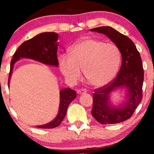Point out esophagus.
<instances>
[{"label":"esophagus","instance_id":"esophagus-1","mask_svg":"<svg viewBox=\"0 0 154 154\" xmlns=\"http://www.w3.org/2000/svg\"><path fill=\"white\" fill-rule=\"evenodd\" d=\"M87 92V90L86 89H80L79 90H77V93L79 94H83L84 93H85V92Z\"/></svg>","mask_w":154,"mask_h":154}]
</instances>
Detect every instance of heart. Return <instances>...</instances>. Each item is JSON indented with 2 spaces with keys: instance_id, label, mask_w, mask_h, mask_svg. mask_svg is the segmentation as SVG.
Segmentation results:
<instances>
[{
  "instance_id": "b5f03b06",
  "label": "heart",
  "mask_w": 154,
  "mask_h": 154,
  "mask_svg": "<svg viewBox=\"0 0 154 154\" xmlns=\"http://www.w3.org/2000/svg\"><path fill=\"white\" fill-rule=\"evenodd\" d=\"M69 54L59 57L61 73L71 81L84 77L90 85L102 87L109 83L116 74L121 55L115 44L94 38H86L73 45Z\"/></svg>"
}]
</instances>
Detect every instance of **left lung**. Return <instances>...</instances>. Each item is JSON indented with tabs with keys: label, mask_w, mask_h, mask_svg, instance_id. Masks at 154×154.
<instances>
[{
	"label": "left lung",
	"mask_w": 154,
	"mask_h": 154,
	"mask_svg": "<svg viewBox=\"0 0 154 154\" xmlns=\"http://www.w3.org/2000/svg\"><path fill=\"white\" fill-rule=\"evenodd\" d=\"M103 33L116 44L121 52L122 63L116 77L108 85L94 90L92 115L101 124H115L130 119L142 99L144 69L142 59L132 40L111 26L90 29ZM125 87L127 102L119 107L110 104L111 92Z\"/></svg>",
	"instance_id": "8db88e82"
}]
</instances>
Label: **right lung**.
<instances>
[{"instance_id":"obj_1","label":"right lung","mask_w":154,"mask_h":154,"mask_svg":"<svg viewBox=\"0 0 154 154\" xmlns=\"http://www.w3.org/2000/svg\"><path fill=\"white\" fill-rule=\"evenodd\" d=\"M57 40L58 34L55 32H44L35 37L24 41L14 52L10 62V70L8 79L9 86L14 64L21 58H28L38 61L43 64L50 66H58L57 60ZM60 102L58 114L53 121L43 125H37V128L50 129L60 125L66 113L69 105L76 97L75 90L71 88H64L60 91Z\"/></svg>"}]
</instances>
